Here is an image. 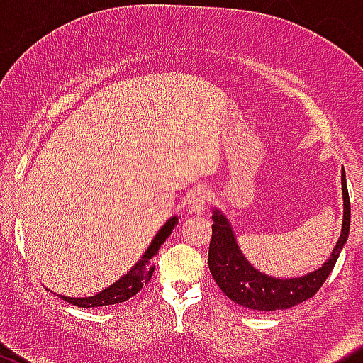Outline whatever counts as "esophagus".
I'll list each match as a JSON object with an SVG mask.
<instances>
[{"label": "esophagus", "instance_id": "34e87169", "mask_svg": "<svg viewBox=\"0 0 363 363\" xmlns=\"http://www.w3.org/2000/svg\"><path fill=\"white\" fill-rule=\"evenodd\" d=\"M211 202V193L207 188H196L195 191L189 195L188 199V207L191 212H202Z\"/></svg>", "mask_w": 363, "mask_h": 363}]
</instances>
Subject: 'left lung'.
<instances>
[{"label":"left lung","mask_w":363,"mask_h":363,"mask_svg":"<svg viewBox=\"0 0 363 363\" xmlns=\"http://www.w3.org/2000/svg\"><path fill=\"white\" fill-rule=\"evenodd\" d=\"M342 196H344V221L339 242L332 251L330 259L323 267L303 277L295 279H276L252 269L240 252L235 242L232 228L221 212L214 211L212 216V239L208 244V270L221 288V291L239 306L252 311H279L290 309L296 303L311 298L320 291L327 277L330 276L340 250L350 233L351 205L347 195L346 174L342 168Z\"/></svg>","instance_id":"1"}]
</instances>
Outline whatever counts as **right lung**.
<instances>
[{
	"mask_svg": "<svg viewBox=\"0 0 363 363\" xmlns=\"http://www.w3.org/2000/svg\"><path fill=\"white\" fill-rule=\"evenodd\" d=\"M177 218L168 219L167 225L156 233V237L152 239L151 246L147 247V251L144 252L140 262L126 274V276L121 277L117 283H113L112 286H108L107 290L100 291L98 295L94 296H87V298H69V296H61L63 300H67L68 303L72 306H79V307H104V306H113V303H121L126 302L128 298H131L133 295H137L138 291L142 290V286L151 281L152 272H155V262H152V256L158 252L161 247V244L168 239V235L172 233L174 226L177 225Z\"/></svg>",
	"mask_w": 363,
	"mask_h": 363,
	"instance_id": "add662e5",
	"label": "right lung"
}]
</instances>
